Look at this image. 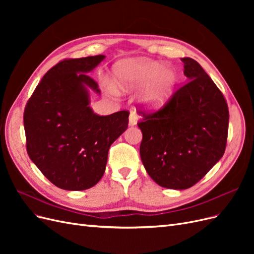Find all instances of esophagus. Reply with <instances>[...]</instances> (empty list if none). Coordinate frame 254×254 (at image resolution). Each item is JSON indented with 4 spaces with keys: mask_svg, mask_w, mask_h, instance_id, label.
<instances>
[{
    "mask_svg": "<svg viewBox=\"0 0 254 254\" xmlns=\"http://www.w3.org/2000/svg\"><path fill=\"white\" fill-rule=\"evenodd\" d=\"M137 121H139V119H137L136 113L134 111H131V113H130V115H129V126L136 125Z\"/></svg>",
    "mask_w": 254,
    "mask_h": 254,
    "instance_id": "esophagus-1",
    "label": "esophagus"
}]
</instances>
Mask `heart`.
<instances>
[{
    "label": "heart",
    "mask_w": 254,
    "mask_h": 254,
    "mask_svg": "<svg viewBox=\"0 0 254 254\" xmlns=\"http://www.w3.org/2000/svg\"><path fill=\"white\" fill-rule=\"evenodd\" d=\"M112 80L120 92H130L143 87L139 102L145 110L158 111L171 101L178 82V74L159 61L133 58L122 60L112 68Z\"/></svg>",
    "instance_id": "heart-1"
}]
</instances>
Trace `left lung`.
<instances>
[{
    "instance_id": "1",
    "label": "left lung",
    "mask_w": 254,
    "mask_h": 254,
    "mask_svg": "<svg viewBox=\"0 0 254 254\" xmlns=\"http://www.w3.org/2000/svg\"><path fill=\"white\" fill-rule=\"evenodd\" d=\"M188 82L162 110L146 114L137 126L142 163L160 187H193L224 156L229 110L224 95L201 65L181 58Z\"/></svg>"
}]
</instances>
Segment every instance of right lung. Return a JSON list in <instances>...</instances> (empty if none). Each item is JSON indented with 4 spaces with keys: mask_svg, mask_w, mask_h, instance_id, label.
<instances>
[{
    "mask_svg": "<svg viewBox=\"0 0 254 254\" xmlns=\"http://www.w3.org/2000/svg\"><path fill=\"white\" fill-rule=\"evenodd\" d=\"M104 55L60 61L43 76L25 107L24 129L30 160L56 187L83 190L105 173L111 144L128 127V111L101 117L90 92L101 94L88 75Z\"/></svg>",
    "mask_w": 254,
    "mask_h": 254,
    "instance_id": "obj_1",
    "label": "right lung"
}]
</instances>
